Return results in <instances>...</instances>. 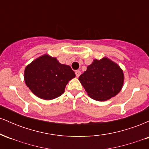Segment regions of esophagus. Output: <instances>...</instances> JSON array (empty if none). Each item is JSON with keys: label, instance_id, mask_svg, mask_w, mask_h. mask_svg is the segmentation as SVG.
I'll use <instances>...</instances> for the list:
<instances>
[{"label": "esophagus", "instance_id": "obj_1", "mask_svg": "<svg viewBox=\"0 0 149 149\" xmlns=\"http://www.w3.org/2000/svg\"><path fill=\"white\" fill-rule=\"evenodd\" d=\"M81 74V72L79 71V70H77V71H76V77H79L80 75Z\"/></svg>", "mask_w": 149, "mask_h": 149}]
</instances>
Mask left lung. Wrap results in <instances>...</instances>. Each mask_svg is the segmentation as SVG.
I'll use <instances>...</instances> for the list:
<instances>
[{"mask_svg": "<svg viewBox=\"0 0 149 149\" xmlns=\"http://www.w3.org/2000/svg\"><path fill=\"white\" fill-rule=\"evenodd\" d=\"M78 80L89 97L104 102L120 92L125 77L123 71L117 63L104 57L100 59H93Z\"/></svg>", "mask_w": 149, "mask_h": 149, "instance_id": "1", "label": "left lung"}]
</instances>
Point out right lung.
<instances>
[{
  "mask_svg": "<svg viewBox=\"0 0 149 149\" xmlns=\"http://www.w3.org/2000/svg\"><path fill=\"white\" fill-rule=\"evenodd\" d=\"M76 77L69 65L59 63L56 57L44 54L24 69L26 86L38 98L52 100L61 96L69 80Z\"/></svg>",
  "mask_w": 149,
  "mask_h": 149,
  "instance_id": "add662e5",
  "label": "right lung"
}]
</instances>
